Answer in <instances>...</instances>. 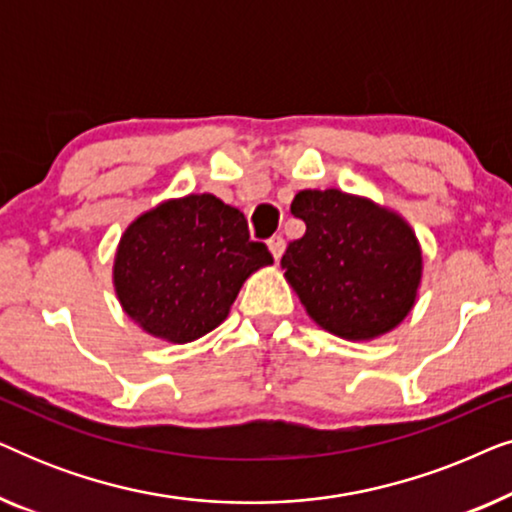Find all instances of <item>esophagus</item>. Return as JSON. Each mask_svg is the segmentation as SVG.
<instances>
[{
    "label": "esophagus",
    "instance_id": "34e87169",
    "mask_svg": "<svg viewBox=\"0 0 512 512\" xmlns=\"http://www.w3.org/2000/svg\"><path fill=\"white\" fill-rule=\"evenodd\" d=\"M268 249H270L272 258H275V261H279V258H282V254H284V237H282V235L270 237V240H268Z\"/></svg>",
    "mask_w": 512,
    "mask_h": 512
}]
</instances>
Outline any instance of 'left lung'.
I'll return each instance as SVG.
<instances>
[{"label": "left lung", "mask_w": 512, "mask_h": 512, "mask_svg": "<svg viewBox=\"0 0 512 512\" xmlns=\"http://www.w3.org/2000/svg\"><path fill=\"white\" fill-rule=\"evenodd\" d=\"M291 214L305 235L289 242L282 270L314 324L342 340L394 331L422 284V247L410 223L338 188L300 191Z\"/></svg>", "instance_id": "obj_1"}]
</instances>
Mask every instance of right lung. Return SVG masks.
I'll return each mask as SVG.
<instances>
[{
    "instance_id": "1",
    "label": "right lung",
    "mask_w": 512,
    "mask_h": 512,
    "mask_svg": "<svg viewBox=\"0 0 512 512\" xmlns=\"http://www.w3.org/2000/svg\"><path fill=\"white\" fill-rule=\"evenodd\" d=\"M247 219L212 193L160 202L125 228L114 258L123 312L158 340L184 345L228 317L242 284L270 265Z\"/></svg>"
}]
</instances>
